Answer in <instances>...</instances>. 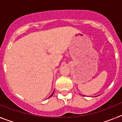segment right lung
<instances>
[{
    "label": "right lung",
    "mask_w": 122,
    "mask_h": 122,
    "mask_svg": "<svg viewBox=\"0 0 122 122\" xmlns=\"http://www.w3.org/2000/svg\"><path fill=\"white\" fill-rule=\"evenodd\" d=\"M53 93H54V92H53V93H52V95H51L50 96V97H51L52 96V95H53Z\"/></svg>",
    "instance_id": "right-lung-1"
}]
</instances>
